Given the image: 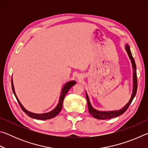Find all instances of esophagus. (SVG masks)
I'll list each match as a JSON object with an SVG mask.
<instances>
[{
	"mask_svg": "<svg viewBox=\"0 0 148 148\" xmlns=\"http://www.w3.org/2000/svg\"><path fill=\"white\" fill-rule=\"evenodd\" d=\"M77 78H78L79 79H82V76H81V75H79L78 76H77Z\"/></svg>",
	"mask_w": 148,
	"mask_h": 148,
	"instance_id": "34e87169",
	"label": "esophagus"
}]
</instances>
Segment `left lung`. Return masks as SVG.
<instances>
[{
	"mask_svg": "<svg viewBox=\"0 0 148 148\" xmlns=\"http://www.w3.org/2000/svg\"><path fill=\"white\" fill-rule=\"evenodd\" d=\"M125 50H126L127 54H128V56L129 57L130 60H131V63H132V69H133V76H132V83H133V87H132V95L131 97V99L129 101V102L125 105V106L122 108L119 109L118 110H112V111H99L98 110L95 109L92 106V105L90 102L89 99L88 95H87V92L86 91V99L87 101V106H88V110L89 114L91 115V116L95 117L96 119H110L113 118V117H116L119 116H121L124 112L126 111L128 108L130 104H131L132 100L134 98L135 95H136V91H137V76H136V64H135L134 60L132 57V53L131 50H130V47L128 45V44H126L125 45Z\"/></svg>",
	"mask_w": 148,
	"mask_h": 148,
	"instance_id": "8db88e82",
	"label": "left lung"
}]
</instances>
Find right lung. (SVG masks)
Here are the masks:
<instances>
[{
  "label": "right lung",
  "mask_w": 148,
  "mask_h": 148,
  "mask_svg": "<svg viewBox=\"0 0 148 148\" xmlns=\"http://www.w3.org/2000/svg\"><path fill=\"white\" fill-rule=\"evenodd\" d=\"M76 81L74 80H72V81H69L67 82V83L65 84L64 85V86L62 87L61 92V95H60L59 97V102L56 107L53 108L51 111L49 112H46V113H43V114H35L33 113V112H31L27 110L25 108L24 106L21 104V102L19 101L18 98H17V95L16 94V92H15V89H14V83H13V79H12V91H13L14 94L16 97V98L17 99V102H18L19 104L21 106V109L23 110V111L25 113L27 116H29V117H31V118L33 119H40V120H46V119H49L51 118H53L54 117H56V116L59 114V113L61 112V110L62 109V102H63L64 99L65 97V95H66L67 92H68L69 90L71 89V87H72L74 85L76 84Z\"/></svg>",
  "instance_id": "obj_1"
}]
</instances>
